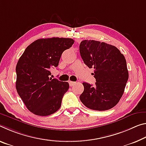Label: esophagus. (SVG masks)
<instances>
[{
    "label": "esophagus",
    "instance_id": "34e87169",
    "mask_svg": "<svg viewBox=\"0 0 146 146\" xmlns=\"http://www.w3.org/2000/svg\"><path fill=\"white\" fill-rule=\"evenodd\" d=\"M75 82H73V81H69V86H70L71 87H72V86H73L75 84Z\"/></svg>",
    "mask_w": 146,
    "mask_h": 146
}]
</instances>
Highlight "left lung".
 <instances>
[{"instance_id": "8db88e82", "label": "left lung", "mask_w": 146, "mask_h": 146, "mask_svg": "<svg viewBox=\"0 0 146 146\" xmlns=\"http://www.w3.org/2000/svg\"><path fill=\"white\" fill-rule=\"evenodd\" d=\"M80 54L84 64L94 69L96 84L83 82L80 96L87 108L95 110H109L123 96L129 78L127 62L115 46L105 42L85 40L80 42Z\"/></svg>"}]
</instances>
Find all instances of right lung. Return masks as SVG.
Listing matches in <instances>:
<instances>
[{
	"label": "right lung",
	"instance_id": "obj_1",
	"mask_svg": "<svg viewBox=\"0 0 146 146\" xmlns=\"http://www.w3.org/2000/svg\"><path fill=\"white\" fill-rule=\"evenodd\" d=\"M74 43L71 38L39 39L28 46L16 66V90L33 114L46 116L60 108L69 83L52 78L50 69L58 66L61 55Z\"/></svg>",
	"mask_w": 146,
	"mask_h": 146
}]
</instances>
